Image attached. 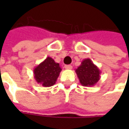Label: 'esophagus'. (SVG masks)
Segmentation results:
<instances>
[{"label": "esophagus", "instance_id": "34e87169", "mask_svg": "<svg viewBox=\"0 0 129 129\" xmlns=\"http://www.w3.org/2000/svg\"><path fill=\"white\" fill-rule=\"evenodd\" d=\"M65 67V69H67V70H71L72 68V65H70V64H67V65H65L64 66Z\"/></svg>", "mask_w": 129, "mask_h": 129}]
</instances>
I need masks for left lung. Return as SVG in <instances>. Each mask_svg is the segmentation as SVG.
<instances>
[{
  "mask_svg": "<svg viewBox=\"0 0 129 129\" xmlns=\"http://www.w3.org/2000/svg\"><path fill=\"white\" fill-rule=\"evenodd\" d=\"M77 77L82 86H94L101 78V70L90 59H85L75 70Z\"/></svg>",
  "mask_w": 129,
  "mask_h": 129,
  "instance_id": "1",
  "label": "left lung"
}]
</instances>
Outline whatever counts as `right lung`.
Here are the masks:
<instances>
[{
    "label": "right lung",
    "mask_w": 129,
    "mask_h": 129,
    "mask_svg": "<svg viewBox=\"0 0 129 129\" xmlns=\"http://www.w3.org/2000/svg\"><path fill=\"white\" fill-rule=\"evenodd\" d=\"M62 68L59 64L49 57H47L42 62L34 69V77L38 84L43 87H51L54 85Z\"/></svg>",
    "instance_id": "1"
}]
</instances>
